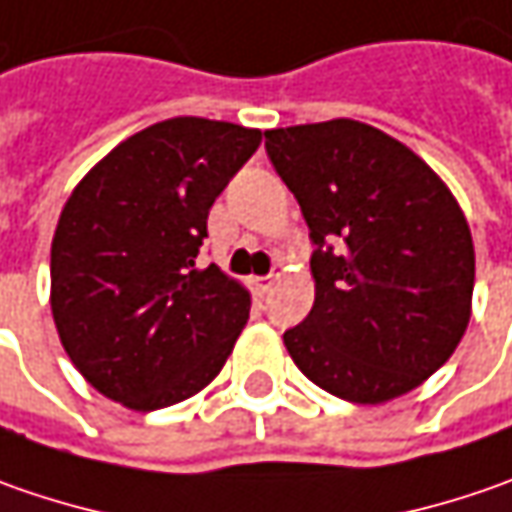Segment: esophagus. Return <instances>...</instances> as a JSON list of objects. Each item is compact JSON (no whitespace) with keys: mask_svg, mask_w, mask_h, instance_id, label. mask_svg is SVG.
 <instances>
[{"mask_svg":"<svg viewBox=\"0 0 512 512\" xmlns=\"http://www.w3.org/2000/svg\"><path fill=\"white\" fill-rule=\"evenodd\" d=\"M276 276H279V273H270V276H256V279H253V285H256V290H259V293H267V290L273 287V282H276Z\"/></svg>","mask_w":512,"mask_h":512,"instance_id":"obj_1","label":"esophagus"}]
</instances>
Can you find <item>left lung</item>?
<instances>
[{
    "label": "left lung",
    "instance_id": "left-lung-1",
    "mask_svg": "<svg viewBox=\"0 0 512 512\" xmlns=\"http://www.w3.org/2000/svg\"><path fill=\"white\" fill-rule=\"evenodd\" d=\"M310 227L316 299L285 330L322 390L382 404L433 376L470 322L476 253L462 207L393 136L353 119L265 133Z\"/></svg>",
    "mask_w": 512,
    "mask_h": 512
}]
</instances>
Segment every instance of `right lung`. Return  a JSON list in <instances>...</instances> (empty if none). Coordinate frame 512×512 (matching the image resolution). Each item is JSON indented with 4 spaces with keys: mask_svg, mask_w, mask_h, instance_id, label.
<instances>
[{
    "mask_svg": "<svg viewBox=\"0 0 512 512\" xmlns=\"http://www.w3.org/2000/svg\"><path fill=\"white\" fill-rule=\"evenodd\" d=\"M259 142L262 130L176 116L116 145L70 193L50 245V310L102 396L148 413L219 376L250 293L196 259L210 207Z\"/></svg>",
    "mask_w": 512,
    "mask_h": 512,
    "instance_id": "1",
    "label": "right lung"
}]
</instances>
